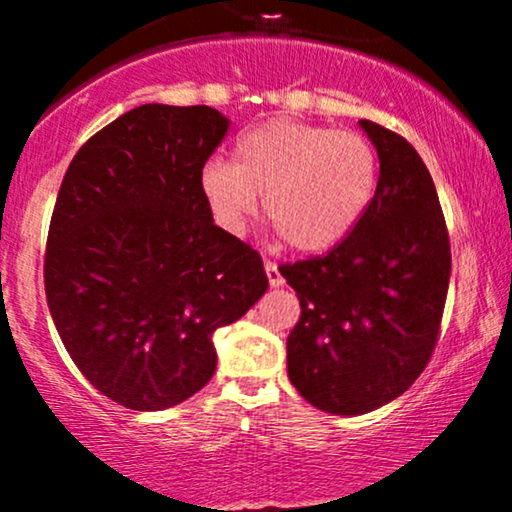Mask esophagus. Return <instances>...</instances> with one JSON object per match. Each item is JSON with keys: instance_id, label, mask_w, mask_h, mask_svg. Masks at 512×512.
Wrapping results in <instances>:
<instances>
[{"instance_id": "1", "label": "esophagus", "mask_w": 512, "mask_h": 512, "mask_svg": "<svg viewBox=\"0 0 512 512\" xmlns=\"http://www.w3.org/2000/svg\"><path fill=\"white\" fill-rule=\"evenodd\" d=\"M264 272H267L269 286H272V289H279V286H284V276H281L279 267H276V262H264Z\"/></svg>"}]
</instances>
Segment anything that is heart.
Masks as SVG:
<instances>
[{
	"label": "heart",
	"mask_w": 512,
	"mask_h": 512,
	"mask_svg": "<svg viewBox=\"0 0 512 512\" xmlns=\"http://www.w3.org/2000/svg\"><path fill=\"white\" fill-rule=\"evenodd\" d=\"M378 185V154L358 132L269 120L209 158L199 192L221 231L240 236L260 209L298 252L330 250L354 231Z\"/></svg>",
	"instance_id": "obj_1"
}]
</instances>
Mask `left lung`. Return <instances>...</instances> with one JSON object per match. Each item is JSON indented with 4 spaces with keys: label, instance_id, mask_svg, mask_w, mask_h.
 <instances>
[{
    "label": "left lung",
    "instance_id": "left-lung-1",
    "mask_svg": "<svg viewBox=\"0 0 512 512\" xmlns=\"http://www.w3.org/2000/svg\"><path fill=\"white\" fill-rule=\"evenodd\" d=\"M380 178L354 231L325 257L279 269L301 320L286 339L289 380L313 407L358 416L409 390L438 339L450 240L431 173L407 139L358 122Z\"/></svg>",
    "mask_w": 512,
    "mask_h": 512
}]
</instances>
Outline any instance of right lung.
<instances>
[{
	"label": "right lung",
	"instance_id": "1",
	"mask_svg": "<svg viewBox=\"0 0 512 512\" xmlns=\"http://www.w3.org/2000/svg\"><path fill=\"white\" fill-rule=\"evenodd\" d=\"M228 125L209 105H139L64 173L45 250L48 308L76 368L127 409L161 411L202 390L214 332L269 286L260 255L214 226L199 192Z\"/></svg>",
	"mask_w": 512,
	"mask_h": 512
}]
</instances>
